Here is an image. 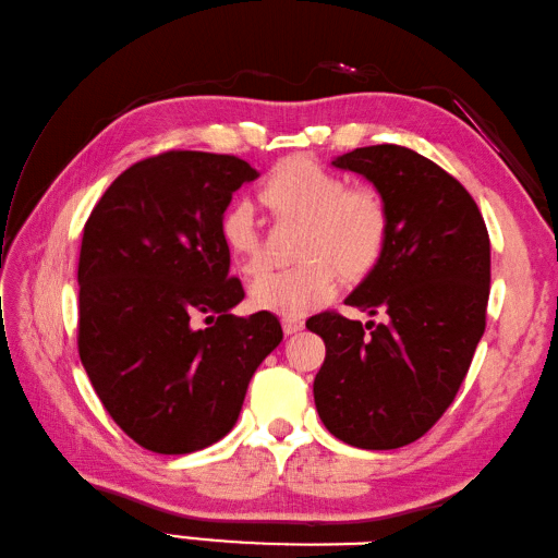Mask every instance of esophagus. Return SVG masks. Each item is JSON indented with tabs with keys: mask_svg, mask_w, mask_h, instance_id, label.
Segmentation results:
<instances>
[{
	"mask_svg": "<svg viewBox=\"0 0 558 558\" xmlns=\"http://www.w3.org/2000/svg\"><path fill=\"white\" fill-rule=\"evenodd\" d=\"M300 330H304V320H300V318H282V332L284 335H294V332H300Z\"/></svg>",
	"mask_w": 558,
	"mask_h": 558,
	"instance_id": "obj_1",
	"label": "esophagus"
}]
</instances>
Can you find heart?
I'll return each mask as SVG.
<instances>
[{"instance_id": "b5f03b06", "label": "heart", "mask_w": 558, "mask_h": 558, "mask_svg": "<svg viewBox=\"0 0 558 558\" xmlns=\"http://www.w3.org/2000/svg\"><path fill=\"white\" fill-rule=\"evenodd\" d=\"M264 202L282 218L304 220L300 264L266 268L250 284V302L258 311L284 318L306 316L332 300L340 270L364 276L378 262L387 240V209L366 187H347L344 178L306 157L282 161L264 185ZM220 238L242 274L262 266L264 244L256 206L232 202L220 218Z\"/></svg>"}]
</instances>
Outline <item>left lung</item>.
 <instances>
[{"instance_id":"obj_1","label":"left lung","mask_w":558,"mask_h":558,"mask_svg":"<svg viewBox=\"0 0 558 558\" xmlns=\"http://www.w3.org/2000/svg\"><path fill=\"white\" fill-rule=\"evenodd\" d=\"M332 166L364 175L387 209L383 254L344 300L385 323L335 311L306 320L326 342L316 411L347 445L397 449L430 430L469 373L485 332L489 235L465 187L418 151L359 147Z\"/></svg>"}]
</instances>
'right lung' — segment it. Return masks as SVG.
Masks as SVG:
<instances>
[{
	"label": "right lung",
	"mask_w": 558,
	"mask_h": 558,
	"mask_svg": "<svg viewBox=\"0 0 558 558\" xmlns=\"http://www.w3.org/2000/svg\"><path fill=\"white\" fill-rule=\"evenodd\" d=\"M256 178L228 154L166 151L116 178L85 223L77 352L109 416L157 454L226 437L282 340L268 311L232 314L244 290L220 218ZM199 315L209 329L193 328Z\"/></svg>",
	"instance_id": "obj_1"
}]
</instances>
